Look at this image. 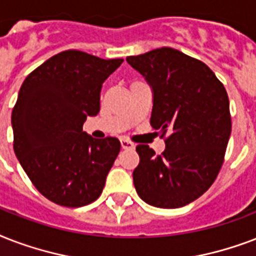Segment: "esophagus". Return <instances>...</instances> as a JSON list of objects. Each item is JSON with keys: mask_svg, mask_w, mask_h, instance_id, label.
Listing matches in <instances>:
<instances>
[{"mask_svg": "<svg viewBox=\"0 0 256 256\" xmlns=\"http://www.w3.org/2000/svg\"><path fill=\"white\" fill-rule=\"evenodd\" d=\"M122 146L124 150H134V144L130 140H126V138H122Z\"/></svg>", "mask_w": 256, "mask_h": 256, "instance_id": "34e87169", "label": "esophagus"}]
</instances>
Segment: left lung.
I'll return each instance as SVG.
<instances>
[{"label":"left lung","instance_id":"left-lung-1","mask_svg":"<svg viewBox=\"0 0 256 256\" xmlns=\"http://www.w3.org/2000/svg\"><path fill=\"white\" fill-rule=\"evenodd\" d=\"M126 61L154 92L150 126L162 138L168 134L162 155L146 144L136 146L134 188L154 207L187 206L212 186L224 162L231 134L226 88L204 62L172 48Z\"/></svg>","mask_w":256,"mask_h":256}]
</instances>
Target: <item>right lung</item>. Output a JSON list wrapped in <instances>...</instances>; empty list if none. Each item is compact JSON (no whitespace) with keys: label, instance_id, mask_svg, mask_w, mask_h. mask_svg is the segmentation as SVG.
<instances>
[{"label":"right lung","instance_id":"obj_1","mask_svg":"<svg viewBox=\"0 0 256 256\" xmlns=\"http://www.w3.org/2000/svg\"><path fill=\"white\" fill-rule=\"evenodd\" d=\"M122 61L65 50L36 68L20 88L12 112L14 154L53 203L76 208L102 192L122 146L116 138H93L82 124L98 114L102 82Z\"/></svg>","mask_w":256,"mask_h":256}]
</instances>
